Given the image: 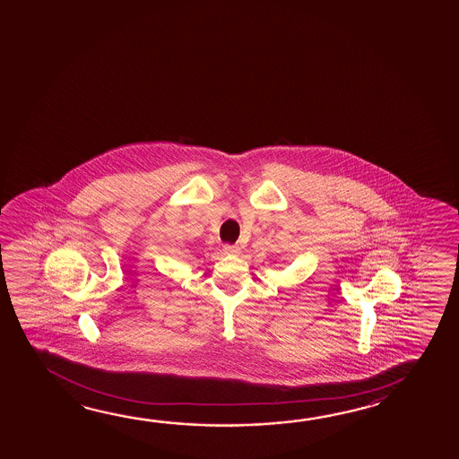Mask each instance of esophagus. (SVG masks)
I'll list each match as a JSON object with an SVG mask.
<instances>
[{
  "instance_id": "obj_1",
  "label": "esophagus",
  "mask_w": 459,
  "mask_h": 459,
  "mask_svg": "<svg viewBox=\"0 0 459 459\" xmlns=\"http://www.w3.org/2000/svg\"><path fill=\"white\" fill-rule=\"evenodd\" d=\"M224 253L226 255H238L240 253V247H237V245H224Z\"/></svg>"
}]
</instances>
